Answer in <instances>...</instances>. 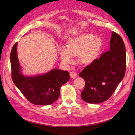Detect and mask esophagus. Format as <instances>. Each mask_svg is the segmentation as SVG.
Here are the masks:
<instances>
[{
    "label": "esophagus",
    "mask_w": 135,
    "mask_h": 135,
    "mask_svg": "<svg viewBox=\"0 0 135 135\" xmlns=\"http://www.w3.org/2000/svg\"><path fill=\"white\" fill-rule=\"evenodd\" d=\"M70 77L71 78L74 79L77 76V74H76L75 72L72 71V72H70Z\"/></svg>",
    "instance_id": "obj_1"
}]
</instances>
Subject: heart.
I'll return each instance as SVG.
<instances>
[{
  "label": "heart",
  "mask_w": 135,
  "mask_h": 135,
  "mask_svg": "<svg viewBox=\"0 0 135 135\" xmlns=\"http://www.w3.org/2000/svg\"><path fill=\"white\" fill-rule=\"evenodd\" d=\"M103 41L91 34H84L69 39L66 44L67 50L61 48L60 58L65 64H70L73 57L79 56L80 62L85 65L93 62L99 55L103 47Z\"/></svg>",
  "instance_id": "b5f03b06"
}]
</instances>
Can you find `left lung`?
<instances>
[{"instance_id": "1", "label": "left lung", "mask_w": 135, "mask_h": 135, "mask_svg": "<svg viewBox=\"0 0 135 135\" xmlns=\"http://www.w3.org/2000/svg\"><path fill=\"white\" fill-rule=\"evenodd\" d=\"M126 47L121 36L112 32L110 50L101 55L79 74L85 81L81 93L82 100L91 104H99L112 96L125 75Z\"/></svg>"}]
</instances>
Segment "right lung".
I'll use <instances>...</instances> for the list:
<instances>
[{
    "label": "right lung",
    "mask_w": 135,
    "mask_h": 135,
    "mask_svg": "<svg viewBox=\"0 0 135 135\" xmlns=\"http://www.w3.org/2000/svg\"><path fill=\"white\" fill-rule=\"evenodd\" d=\"M10 58L12 80L26 99L35 105L54 103L60 96L61 85L70 79L68 71L55 69L35 76L22 75L17 57V43L12 48Z\"/></svg>",
    "instance_id": "right-lung-1"
}]
</instances>
